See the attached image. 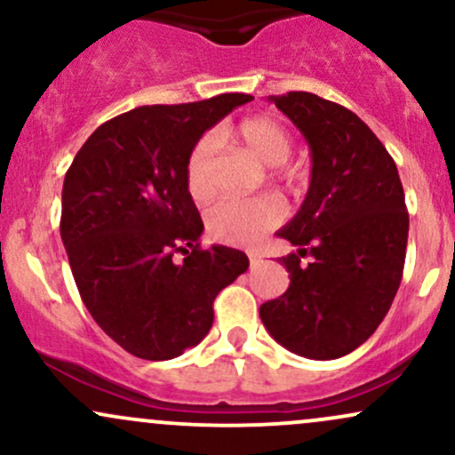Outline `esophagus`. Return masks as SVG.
<instances>
[{
  "instance_id": "esophagus-1",
  "label": "esophagus",
  "mask_w": 455,
  "mask_h": 455,
  "mask_svg": "<svg viewBox=\"0 0 455 455\" xmlns=\"http://www.w3.org/2000/svg\"><path fill=\"white\" fill-rule=\"evenodd\" d=\"M248 257H250V265H252V267H257V265L260 263V254L259 252H250Z\"/></svg>"
}]
</instances>
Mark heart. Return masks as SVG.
Wrapping results in <instances>:
<instances>
[{"label": "heart", "instance_id": "obj_1", "mask_svg": "<svg viewBox=\"0 0 455 455\" xmlns=\"http://www.w3.org/2000/svg\"><path fill=\"white\" fill-rule=\"evenodd\" d=\"M228 139L243 145L254 158L267 166L284 164L291 156V134L275 117L252 115L228 128ZM213 140L198 139L186 160V188L195 201H207L213 190ZM284 218L282 203L274 196L224 198L207 216V228L213 239L231 245H252Z\"/></svg>", "mask_w": 455, "mask_h": 455}]
</instances>
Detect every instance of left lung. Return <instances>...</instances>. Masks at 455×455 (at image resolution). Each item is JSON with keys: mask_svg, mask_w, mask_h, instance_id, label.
I'll return each mask as SVG.
<instances>
[{"mask_svg": "<svg viewBox=\"0 0 455 455\" xmlns=\"http://www.w3.org/2000/svg\"><path fill=\"white\" fill-rule=\"evenodd\" d=\"M269 100L306 137L312 173L299 212L278 231L297 248L280 259L291 284L260 306V321L291 353L338 359L377 331L398 293L404 190L394 158L353 111L307 92Z\"/></svg>", "mask_w": 455, "mask_h": 455, "instance_id": "obj_1", "label": "left lung"}]
</instances>
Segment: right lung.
Listing matches in <instances>:
<instances>
[{
	"mask_svg": "<svg viewBox=\"0 0 455 455\" xmlns=\"http://www.w3.org/2000/svg\"><path fill=\"white\" fill-rule=\"evenodd\" d=\"M254 100L222 93L117 115L85 140L61 190V242L93 321L134 357H180L210 333L213 299L248 269L242 250L198 237L186 160L205 130ZM185 254L177 259L174 254Z\"/></svg>",
	"mask_w": 455,
	"mask_h": 455,
	"instance_id": "add662e5",
	"label": "right lung"
}]
</instances>
